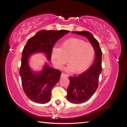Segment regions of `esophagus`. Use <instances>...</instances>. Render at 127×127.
Masks as SVG:
<instances>
[{
  "instance_id": "esophagus-1",
  "label": "esophagus",
  "mask_w": 127,
  "mask_h": 127,
  "mask_svg": "<svg viewBox=\"0 0 127 127\" xmlns=\"http://www.w3.org/2000/svg\"><path fill=\"white\" fill-rule=\"evenodd\" d=\"M67 76H68L67 74H66L64 73H62L61 74V77H67Z\"/></svg>"
}]
</instances>
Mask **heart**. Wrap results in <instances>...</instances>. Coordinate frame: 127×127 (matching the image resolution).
I'll return each mask as SVG.
<instances>
[{
    "instance_id": "1",
    "label": "heart",
    "mask_w": 127,
    "mask_h": 127,
    "mask_svg": "<svg viewBox=\"0 0 127 127\" xmlns=\"http://www.w3.org/2000/svg\"><path fill=\"white\" fill-rule=\"evenodd\" d=\"M95 54L92 44L78 38H71L62 43L59 48H54L52 59L54 65L61 68L68 62V69L73 73L81 72L91 64Z\"/></svg>"
}]
</instances>
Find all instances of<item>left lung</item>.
<instances>
[{
    "mask_svg": "<svg viewBox=\"0 0 127 127\" xmlns=\"http://www.w3.org/2000/svg\"><path fill=\"white\" fill-rule=\"evenodd\" d=\"M85 36L94 46L95 58L93 64L84 72L74 77H69V85L67 89L66 98L73 103H82L89 100L97 89L99 77L102 72V52L97 40L87 31L72 32Z\"/></svg>",
    "mask_w": 127,
    "mask_h": 127,
    "instance_id": "1",
    "label": "left lung"
}]
</instances>
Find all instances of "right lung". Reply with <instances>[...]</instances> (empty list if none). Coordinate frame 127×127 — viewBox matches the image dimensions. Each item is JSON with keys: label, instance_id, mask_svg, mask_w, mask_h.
Segmentation results:
<instances>
[{"label": "right lung", "instance_id": "1", "mask_svg": "<svg viewBox=\"0 0 127 127\" xmlns=\"http://www.w3.org/2000/svg\"><path fill=\"white\" fill-rule=\"evenodd\" d=\"M69 31H45L38 32L32 36L23 50L19 74L23 89L27 97L34 102L45 104L51 99L52 90L60 79L61 71L45 64L39 73L32 71L28 64V58L35 52L44 53L48 61L51 60L55 44Z\"/></svg>", "mask_w": 127, "mask_h": 127}]
</instances>
